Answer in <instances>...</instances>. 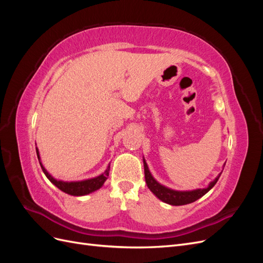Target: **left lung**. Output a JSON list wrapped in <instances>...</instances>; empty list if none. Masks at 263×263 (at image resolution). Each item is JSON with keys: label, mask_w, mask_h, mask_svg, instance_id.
Wrapping results in <instances>:
<instances>
[{"label": "left lung", "mask_w": 263, "mask_h": 263, "mask_svg": "<svg viewBox=\"0 0 263 263\" xmlns=\"http://www.w3.org/2000/svg\"><path fill=\"white\" fill-rule=\"evenodd\" d=\"M142 161H144V169H145V179H146V183L148 189L153 192L159 200L170 204V205H174V206H179V205H185V204H190L193 203L198 198H201L203 195H205L216 184L221 172L218 174V176L215 178V180H213L212 182H210V184L208 187L204 189H196V190H192V191H177V190H172L170 187H166L162 184H160L151 174L148 164L146 162V160L142 158ZM225 166V164H224Z\"/></svg>", "instance_id": "left-lung-1"}]
</instances>
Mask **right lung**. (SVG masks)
Returning a JSON list of instances; mask_svg holds the SVG:
<instances>
[{
	"instance_id": "add662e5",
	"label": "right lung",
	"mask_w": 263,
	"mask_h": 263,
	"mask_svg": "<svg viewBox=\"0 0 263 263\" xmlns=\"http://www.w3.org/2000/svg\"><path fill=\"white\" fill-rule=\"evenodd\" d=\"M36 153H37V157L39 163H41V166L43 169V172L45 173V176L47 177L52 184L54 186H57L59 190H61L62 192H65L69 195H73V196H83V195H87L94 191H97L99 189H101L104 184V182L107 180L108 174H109V165L107 166V169L103 172L100 176L95 177V178H91V179H86V180H82V181H62V180H57L54 179L51 174L46 170L45 166L43 165L42 161H41V155H39V150L36 147Z\"/></svg>"
}]
</instances>
